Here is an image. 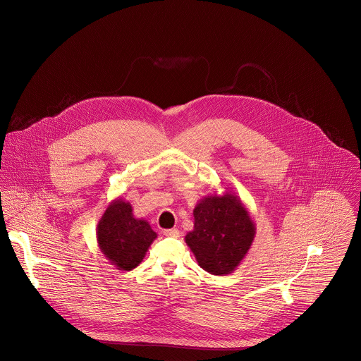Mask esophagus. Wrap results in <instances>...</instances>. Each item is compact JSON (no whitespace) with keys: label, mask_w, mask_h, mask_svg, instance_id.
Returning a JSON list of instances; mask_svg holds the SVG:
<instances>
[{"label":"esophagus","mask_w":361,"mask_h":361,"mask_svg":"<svg viewBox=\"0 0 361 361\" xmlns=\"http://www.w3.org/2000/svg\"><path fill=\"white\" fill-rule=\"evenodd\" d=\"M164 235H165V237H173V238H178V237H179V231H178L176 228L164 230Z\"/></svg>","instance_id":"1"}]
</instances>
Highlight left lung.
<instances>
[{
	"instance_id": "left-lung-1",
	"label": "left lung",
	"mask_w": 361,
	"mask_h": 361,
	"mask_svg": "<svg viewBox=\"0 0 361 361\" xmlns=\"http://www.w3.org/2000/svg\"><path fill=\"white\" fill-rule=\"evenodd\" d=\"M195 227L185 242L199 266L210 274L233 273L256 235L255 223L235 193L210 195L199 200L193 210Z\"/></svg>"
}]
</instances>
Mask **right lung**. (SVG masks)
<instances>
[{"label":"right lung","mask_w":361,"mask_h":361,"mask_svg":"<svg viewBox=\"0 0 361 361\" xmlns=\"http://www.w3.org/2000/svg\"><path fill=\"white\" fill-rule=\"evenodd\" d=\"M157 238L148 221L135 219L133 207L123 199H115L106 207L97 227L101 252L119 270L137 267L151 243Z\"/></svg>","instance_id":"obj_1"}]
</instances>
